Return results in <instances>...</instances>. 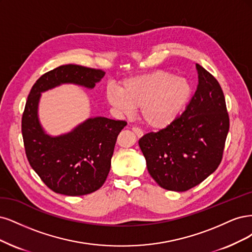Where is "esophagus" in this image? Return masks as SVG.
<instances>
[{"mask_svg": "<svg viewBox=\"0 0 252 252\" xmlns=\"http://www.w3.org/2000/svg\"><path fill=\"white\" fill-rule=\"evenodd\" d=\"M132 131L136 134V136L138 137V138H140V137H142L143 136V132H142V129L141 128H139V127H137V126H133L132 127Z\"/></svg>", "mask_w": 252, "mask_h": 252, "instance_id": "obj_1", "label": "esophagus"}]
</instances>
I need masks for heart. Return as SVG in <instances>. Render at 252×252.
Masks as SVG:
<instances>
[{"label": "heart", "instance_id": "1", "mask_svg": "<svg viewBox=\"0 0 252 252\" xmlns=\"http://www.w3.org/2000/svg\"><path fill=\"white\" fill-rule=\"evenodd\" d=\"M191 95L188 79L166 71L128 78L119 89L108 88L109 102L121 114L132 116L140 109L143 123L152 128H163L180 115Z\"/></svg>", "mask_w": 252, "mask_h": 252}]
</instances>
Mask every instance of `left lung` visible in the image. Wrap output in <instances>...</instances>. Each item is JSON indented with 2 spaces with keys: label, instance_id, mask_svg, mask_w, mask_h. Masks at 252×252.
I'll return each instance as SVG.
<instances>
[{
  "label": "left lung",
  "instance_id": "1",
  "mask_svg": "<svg viewBox=\"0 0 252 252\" xmlns=\"http://www.w3.org/2000/svg\"><path fill=\"white\" fill-rule=\"evenodd\" d=\"M199 84L185 111L174 123L139 139L150 175L162 189L186 191L220 165L229 115L222 88L196 63Z\"/></svg>",
  "mask_w": 252,
  "mask_h": 252
}]
</instances>
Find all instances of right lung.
<instances>
[{"instance_id":"right-lung-1","label":"right lung","mask_w":252,"mask_h":252,"mask_svg":"<svg viewBox=\"0 0 252 252\" xmlns=\"http://www.w3.org/2000/svg\"><path fill=\"white\" fill-rule=\"evenodd\" d=\"M104 72L78 64H63L40 76L28 95L22 117V134L31 167L51 190L84 196L99 189L109 175L111 159L125 120L90 118L72 132L50 137L37 118L40 93L61 84L94 88Z\"/></svg>"}]
</instances>
